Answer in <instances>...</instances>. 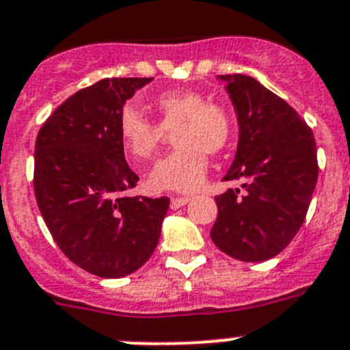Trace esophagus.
<instances>
[{"label": "esophagus", "mask_w": 350, "mask_h": 350, "mask_svg": "<svg viewBox=\"0 0 350 350\" xmlns=\"http://www.w3.org/2000/svg\"><path fill=\"white\" fill-rule=\"evenodd\" d=\"M188 200H190V197H188V195H185V197H172L171 198V209H179V207L185 206Z\"/></svg>", "instance_id": "esophagus-1"}]
</instances>
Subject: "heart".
Masks as SVG:
<instances>
[{
    "instance_id": "b5f03b06",
    "label": "heart",
    "mask_w": 350,
    "mask_h": 350,
    "mask_svg": "<svg viewBox=\"0 0 350 350\" xmlns=\"http://www.w3.org/2000/svg\"><path fill=\"white\" fill-rule=\"evenodd\" d=\"M159 122L134 108H124L118 120L122 146L136 162L150 160L159 150L165 131H172L176 148L160 159L148 174L152 190L193 191L204 183L207 157L218 155L232 141L234 120L228 109L198 90L176 89L153 100Z\"/></svg>"
}]
</instances>
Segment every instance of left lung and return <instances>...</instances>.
Listing matches in <instances>:
<instances>
[{
  "label": "left lung",
  "mask_w": 350,
  "mask_h": 350,
  "mask_svg": "<svg viewBox=\"0 0 350 350\" xmlns=\"http://www.w3.org/2000/svg\"><path fill=\"white\" fill-rule=\"evenodd\" d=\"M239 120L234 163L223 181L241 190L216 197L211 239L241 261H265L298 234L316 188L319 165L312 129L291 106L245 75H225Z\"/></svg>",
  "instance_id": "obj_1"
}]
</instances>
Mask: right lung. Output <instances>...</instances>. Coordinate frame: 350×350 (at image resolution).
<instances>
[{"mask_svg":"<svg viewBox=\"0 0 350 350\" xmlns=\"http://www.w3.org/2000/svg\"><path fill=\"white\" fill-rule=\"evenodd\" d=\"M152 78H105L46 118L34 144V197L55 244L75 265L116 279L159 244L169 198L125 197L137 174L125 162L118 120Z\"/></svg>","mask_w":350,"mask_h":350,"instance_id":"right-lung-1","label":"right lung"}]
</instances>
